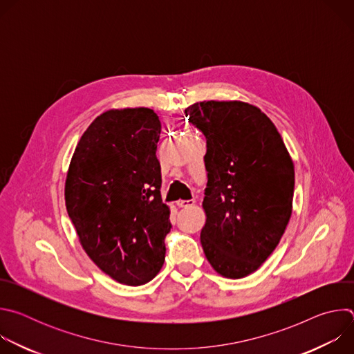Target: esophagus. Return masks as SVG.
<instances>
[{
    "mask_svg": "<svg viewBox=\"0 0 354 354\" xmlns=\"http://www.w3.org/2000/svg\"><path fill=\"white\" fill-rule=\"evenodd\" d=\"M194 203H196L194 198H190V200H178V201H176V205H178L179 207H183V209L192 207Z\"/></svg>",
    "mask_w": 354,
    "mask_h": 354,
    "instance_id": "1",
    "label": "esophagus"
}]
</instances>
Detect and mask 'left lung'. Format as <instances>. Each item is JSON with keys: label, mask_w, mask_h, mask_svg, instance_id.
<instances>
[{"label": "left lung", "mask_w": 354, "mask_h": 354, "mask_svg": "<svg viewBox=\"0 0 354 354\" xmlns=\"http://www.w3.org/2000/svg\"><path fill=\"white\" fill-rule=\"evenodd\" d=\"M206 137V224L200 242L230 279L254 273L276 249L291 217L294 164L272 120L238 100L185 109Z\"/></svg>", "instance_id": "left-lung-1"}]
</instances>
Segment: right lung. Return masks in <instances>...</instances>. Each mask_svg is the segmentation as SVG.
<instances>
[{
  "instance_id": "right-lung-1",
  "label": "right lung",
  "mask_w": 354,
  "mask_h": 354,
  "mask_svg": "<svg viewBox=\"0 0 354 354\" xmlns=\"http://www.w3.org/2000/svg\"><path fill=\"white\" fill-rule=\"evenodd\" d=\"M160 134L154 111H108L82 134L66 179V207L82 248L127 286L149 281L165 261L172 224L160 192Z\"/></svg>"
}]
</instances>
